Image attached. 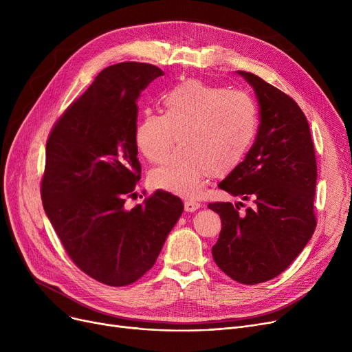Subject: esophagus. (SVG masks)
I'll return each instance as SVG.
<instances>
[{
  "label": "esophagus",
  "mask_w": 352,
  "mask_h": 352,
  "mask_svg": "<svg viewBox=\"0 0 352 352\" xmlns=\"http://www.w3.org/2000/svg\"><path fill=\"white\" fill-rule=\"evenodd\" d=\"M184 208H186L187 212H194L198 208H201V204L198 201H192V199H186L184 201Z\"/></svg>",
  "instance_id": "34e87169"
}]
</instances>
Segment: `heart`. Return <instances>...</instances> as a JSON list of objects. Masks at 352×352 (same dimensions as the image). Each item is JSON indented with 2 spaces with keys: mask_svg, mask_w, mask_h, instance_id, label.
<instances>
[{
  "mask_svg": "<svg viewBox=\"0 0 352 352\" xmlns=\"http://www.w3.org/2000/svg\"><path fill=\"white\" fill-rule=\"evenodd\" d=\"M162 104L164 114L144 111L135 144L148 161L161 162L178 138L181 146L150 173V182L187 198L197 197L211 175L234 171L248 154L260 125L250 94L198 78L166 89Z\"/></svg>",
  "mask_w": 352,
  "mask_h": 352,
  "instance_id": "heart-1",
  "label": "heart"
}]
</instances>
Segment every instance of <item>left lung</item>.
<instances>
[{
    "instance_id": "left-lung-1",
    "label": "left lung",
    "mask_w": 352,
    "mask_h": 352,
    "mask_svg": "<svg viewBox=\"0 0 352 352\" xmlns=\"http://www.w3.org/2000/svg\"><path fill=\"white\" fill-rule=\"evenodd\" d=\"M260 104V126L244 161L218 184L243 202H212L221 232L215 264L234 281L254 285L275 278L308 244L316 230L317 161L308 121L291 97L251 72L236 71Z\"/></svg>"
}]
</instances>
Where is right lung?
<instances>
[{
	"instance_id": "add662e5",
	"label": "right lung",
	"mask_w": 352,
	"mask_h": 352,
	"mask_svg": "<svg viewBox=\"0 0 352 352\" xmlns=\"http://www.w3.org/2000/svg\"><path fill=\"white\" fill-rule=\"evenodd\" d=\"M161 76L144 63L102 69L47 141L45 214L76 265L111 287L133 284L153 268L184 211L178 197L161 190L142 206H124L141 178L137 100Z\"/></svg>"
}]
</instances>
